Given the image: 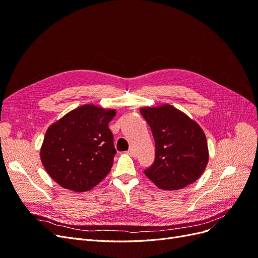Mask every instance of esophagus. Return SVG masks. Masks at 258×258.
<instances>
[{
	"label": "esophagus",
	"mask_w": 258,
	"mask_h": 258,
	"mask_svg": "<svg viewBox=\"0 0 258 258\" xmlns=\"http://www.w3.org/2000/svg\"><path fill=\"white\" fill-rule=\"evenodd\" d=\"M128 154L130 156H132V157H136V156H137V153H136V151L134 150V148H130V150L128 151Z\"/></svg>",
	"instance_id": "1"
}]
</instances>
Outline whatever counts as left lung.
I'll return each instance as SVG.
<instances>
[{"mask_svg":"<svg viewBox=\"0 0 258 258\" xmlns=\"http://www.w3.org/2000/svg\"><path fill=\"white\" fill-rule=\"evenodd\" d=\"M155 140L154 163L145 175L161 189L176 190L192 184L208 165L205 132L188 116L170 104L140 110Z\"/></svg>","mask_w":258,"mask_h":258,"instance_id":"left-lung-1","label":"left lung"}]
</instances>
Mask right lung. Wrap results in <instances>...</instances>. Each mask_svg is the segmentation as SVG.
<instances>
[{"instance_id": "add662e5", "label": "right lung", "mask_w": 258, "mask_h": 258, "mask_svg": "<svg viewBox=\"0 0 258 258\" xmlns=\"http://www.w3.org/2000/svg\"><path fill=\"white\" fill-rule=\"evenodd\" d=\"M115 110L85 104L46 131L41 160L54 182L73 191L90 190L111 171L116 154L108 128Z\"/></svg>"}]
</instances>
